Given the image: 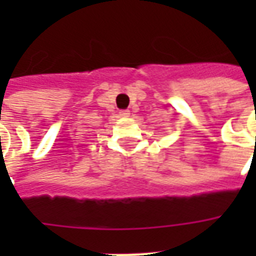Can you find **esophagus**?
<instances>
[{
    "label": "esophagus",
    "mask_w": 256,
    "mask_h": 256,
    "mask_svg": "<svg viewBox=\"0 0 256 256\" xmlns=\"http://www.w3.org/2000/svg\"><path fill=\"white\" fill-rule=\"evenodd\" d=\"M119 115L122 118H128L130 116V111L128 110H122V111L119 112Z\"/></svg>",
    "instance_id": "1"
}]
</instances>
